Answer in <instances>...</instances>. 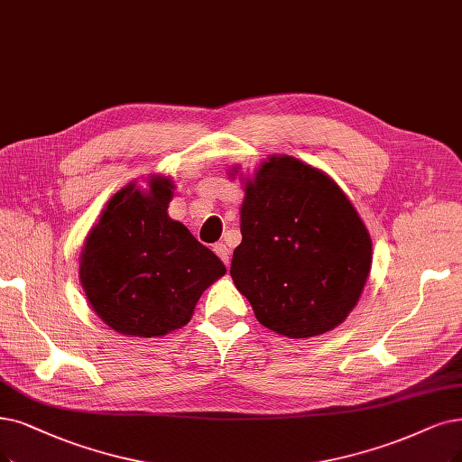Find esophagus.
Segmentation results:
<instances>
[{"label":"esophagus","mask_w":462,"mask_h":462,"mask_svg":"<svg viewBox=\"0 0 462 462\" xmlns=\"http://www.w3.org/2000/svg\"><path fill=\"white\" fill-rule=\"evenodd\" d=\"M213 251L217 253V257L225 263L226 266L230 264V249H228V245L226 244H215V247H213Z\"/></svg>","instance_id":"esophagus-1"}]
</instances>
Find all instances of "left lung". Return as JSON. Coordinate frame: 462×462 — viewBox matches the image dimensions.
Returning a JSON list of instances; mask_svg holds the SVG:
<instances>
[{
	"label": "left lung",
	"instance_id": "8db88e82",
	"mask_svg": "<svg viewBox=\"0 0 462 462\" xmlns=\"http://www.w3.org/2000/svg\"><path fill=\"white\" fill-rule=\"evenodd\" d=\"M244 184L242 244L230 268L237 291L264 328L283 337L335 329L369 278L373 244L364 220L328 173L293 156H270Z\"/></svg>",
	"mask_w": 462,
	"mask_h": 462
}]
</instances>
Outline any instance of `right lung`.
<instances>
[{
  "label": "right lung",
  "mask_w": 462,
  "mask_h": 462,
  "mask_svg": "<svg viewBox=\"0 0 462 462\" xmlns=\"http://www.w3.org/2000/svg\"><path fill=\"white\" fill-rule=\"evenodd\" d=\"M175 182L152 175L116 192L79 254L93 312L125 337H163L190 321L201 293L226 266L167 213Z\"/></svg>",
  "instance_id": "right-lung-1"
}]
</instances>
